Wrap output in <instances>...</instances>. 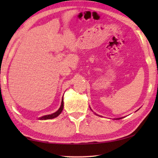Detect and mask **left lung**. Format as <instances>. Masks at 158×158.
Returning a JSON list of instances; mask_svg holds the SVG:
<instances>
[{"label":"left lung","mask_w":158,"mask_h":158,"mask_svg":"<svg viewBox=\"0 0 158 158\" xmlns=\"http://www.w3.org/2000/svg\"><path fill=\"white\" fill-rule=\"evenodd\" d=\"M90 109H91V108H90ZM92 110V109H91ZM139 110V109H138ZM137 110H136V111H137ZM96 114V113H95ZM96 115H98V116H100V115H97V114H96ZM100 117H102V116H100ZM123 118V117H119V118H116V119H122Z\"/></svg>","instance_id":"8db88e82"}]
</instances>
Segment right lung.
<instances>
[{"instance_id":"obj_1","label":"right lung","mask_w":158,"mask_h":158,"mask_svg":"<svg viewBox=\"0 0 158 158\" xmlns=\"http://www.w3.org/2000/svg\"><path fill=\"white\" fill-rule=\"evenodd\" d=\"M64 108V99H63V97H62V102H61V105H60V108L58 109V110L56 111L55 113H52V114H49V115H44V116H42L41 117H39V120H46V119H53L55 118V117H58L60 113H62V110Z\"/></svg>"}]
</instances>
